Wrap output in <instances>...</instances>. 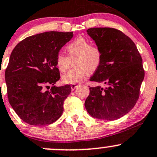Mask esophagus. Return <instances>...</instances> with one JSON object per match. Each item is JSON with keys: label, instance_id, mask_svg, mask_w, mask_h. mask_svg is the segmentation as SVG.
Listing matches in <instances>:
<instances>
[{"label": "esophagus", "instance_id": "1", "mask_svg": "<svg viewBox=\"0 0 157 157\" xmlns=\"http://www.w3.org/2000/svg\"><path fill=\"white\" fill-rule=\"evenodd\" d=\"M77 86H78V85H77V84H72L71 86V89L72 90H75V89H76V88H77Z\"/></svg>", "mask_w": 157, "mask_h": 157}]
</instances>
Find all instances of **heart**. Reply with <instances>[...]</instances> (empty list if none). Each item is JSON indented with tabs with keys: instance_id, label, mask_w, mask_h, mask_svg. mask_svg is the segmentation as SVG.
Here are the masks:
<instances>
[{
	"instance_id": "1",
	"label": "heart",
	"mask_w": 157,
	"mask_h": 157,
	"mask_svg": "<svg viewBox=\"0 0 157 157\" xmlns=\"http://www.w3.org/2000/svg\"><path fill=\"white\" fill-rule=\"evenodd\" d=\"M68 56L59 53L56 56V65L60 71L65 72L74 59L75 67L63 75L62 80L66 84H77L81 82L89 73L98 70L102 61V52L99 47L92 45L86 38L79 36L67 46Z\"/></svg>"
}]
</instances>
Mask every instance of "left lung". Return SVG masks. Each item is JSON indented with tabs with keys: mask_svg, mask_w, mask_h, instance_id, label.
<instances>
[{
	"mask_svg": "<svg viewBox=\"0 0 157 157\" xmlns=\"http://www.w3.org/2000/svg\"><path fill=\"white\" fill-rule=\"evenodd\" d=\"M87 33L102 52L101 64L89 80L106 86L89 88L86 109L98 119H118L134 107L139 98L144 77L142 58L135 43L119 30L94 27L88 29Z\"/></svg>",
	"mask_w": 157,
	"mask_h": 157,
	"instance_id": "1",
	"label": "left lung"
}]
</instances>
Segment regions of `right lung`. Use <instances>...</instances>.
I'll list each match as a JSON object with an SVG mask.
<instances>
[{
  "instance_id": "obj_1",
  "label": "right lung",
  "mask_w": 157,
  "mask_h": 157,
  "mask_svg": "<svg viewBox=\"0 0 157 157\" xmlns=\"http://www.w3.org/2000/svg\"><path fill=\"white\" fill-rule=\"evenodd\" d=\"M72 37L73 32L42 33L27 37L12 51L5 71L8 100L26 123L51 124L63 114L71 88L54 86L60 78L56 56ZM49 85L51 90H45Z\"/></svg>"
}]
</instances>
